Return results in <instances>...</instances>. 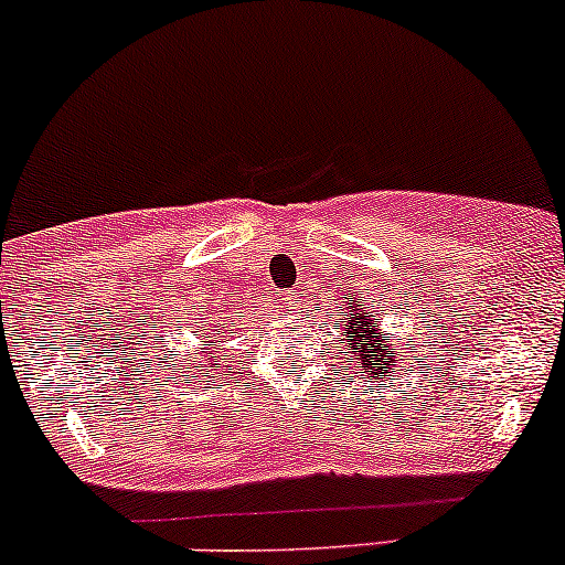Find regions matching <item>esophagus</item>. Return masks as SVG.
Segmentation results:
<instances>
[{
	"instance_id": "1",
	"label": "esophagus",
	"mask_w": 565,
	"mask_h": 565,
	"mask_svg": "<svg viewBox=\"0 0 565 565\" xmlns=\"http://www.w3.org/2000/svg\"><path fill=\"white\" fill-rule=\"evenodd\" d=\"M284 303H289V306H292V303H298V295H295V292H287V295H284Z\"/></svg>"
}]
</instances>
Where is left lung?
<instances>
[{"label":"left lung","instance_id":"obj_1","mask_svg":"<svg viewBox=\"0 0 565 565\" xmlns=\"http://www.w3.org/2000/svg\"><path fill=\"white\" fill-rule=\"evenodd\" d=\"M393 339L396 335L374 322V315L369 311V306H361L358 295H347L341 344L350 350L347 361L355 363L358 372L372 380H391L393 372H402V363L407 358L398 355Z\"/></svg>","mask_w":565,"mask_h":565}]
</instances>
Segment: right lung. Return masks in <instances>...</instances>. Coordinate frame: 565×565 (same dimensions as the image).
I'll list each match as a JSON object with an SVG mask.
<instances>
[{
    "label": "right lung",
    "mask_w": 565,
    "mask_h": 565,
    "mask_svg": "<svg viewBox=\"0 0 565 565\" xmlns=\"http://www.w3.org/2000/svg\"><path fill=\"white\" fill-rule=\"evenodd\" d=\"M218 333H221V324H218ZM204 339H213V333H204ZM207 369H213V372H218V369H224L226 366V358H221V355H215V350H213V341H207Z\"/></svg>",
    "instance_id": "1"
}]
</instances>
